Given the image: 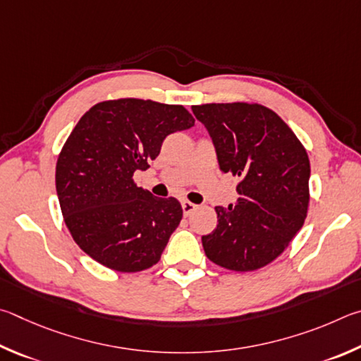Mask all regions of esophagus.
I'll use <instances>...</instances> for the list:
<instances>
[{"label":"esophagus","mask_w":361,"mask_h":361,"mask_svg":"<svg viewBox=\"0 0 361 361\" xmlns=\"http://www.w3.org/2000/svg\"><path fill=\"white\" fill-rule=\"evenodd\" d=\"M197 204H193V203H190V201H182V211H184V216H190V214L197 209Z\"/></svg>","instance_id":"obj_1"}]
</instances>
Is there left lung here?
I'll return each instance as SVG.
<instances>
[{"mask_svg":"<svg viewBox=\"0 0 361 361\" xmlns=\"http://www.w3.org/2000/svg\"><path fill=\"white\" fill-rule=\"evenodd\" d=\"M209 131L219 166L241 177L235 206H217V228L201 238L219 267L255 271L276 260L301 230L309 206L306 149L274 111L262 104L192 106Z\"/></svg>","mask_w":361,"mask_h":361,"instance_id":"obj_1","label":"left lung"}]
</instances>
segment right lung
<instances>
[{"label": "right lung", "mask_w": 361, "mask_h": 361, "mask_svg": "<svg viewBox=\"0 0 361 361\" xmlns=\"http://www.w3.org/2000/svg\"><path fill=\"white\" fill-rule=\"evenodd\" d=\"M184 106L120 98L90 107L56 160L55 185L75 244L103 267L137 273L158 263L182 220L176 198H157L133 174L160 154L164 137L192 128Z\"/></svg>", "instance_id": "obj_1"}]
</instances>
